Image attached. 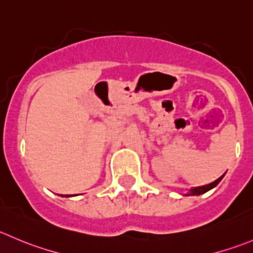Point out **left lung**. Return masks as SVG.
<instances>
[{
  "label": "left lung",
  "instance_id": "1",
  "mask_svg": "<svg viewBox=\"0 0 253 253\" xmlns=\"http://www.w3.org/2000/svg\"><path fill=\"white\" fill-rule=\"evenodd\" d=\"M222 178H224V175H221V176H220V178H217L216 180L212 181V183L207 184V185L197 186V188H192V189H190V190H189V193H186L185 195H188V197H189V195H200V194H204V193L209 192L210 189L215 188V186H216L217 184H219L220 181H221Z\"/></svg>",
  "mask_w": 253,
  "mask_h": 253
}]
</instances>
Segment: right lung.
Instances as JSON below:
<instances>
[{
  "instance_id": "right-lung-1",
  "label": "right lung",
  "mask_w": 253,
  "mask_h": 253,
  "mask_svg": "<svg viewBox=\"0 0 253 253\" xmlns=\"http://www.w3.org/2000/svg\"><path fill=\"white\" fill-rule=\"evenodd\" d=\"M61 197H63V195H61ZM68 197H70V195H68Z\"/></svg>"
}]
</instances>
